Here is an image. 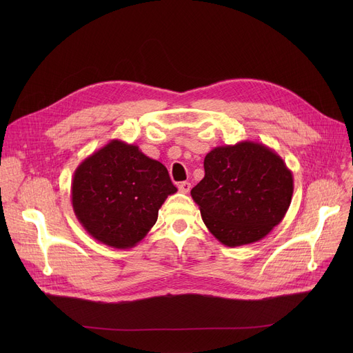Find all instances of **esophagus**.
Segmentation results:
<instances>
[{"mask_svg": "<svg viewBox=\"0 0 353 353\" xmlns=\"http://www.w3.org/2000/svg\"><path fill=\"white\" fill-rule=\"evenodd\" d=\"M190 189H192V184L189 183V181H181L180 184H179V190L181 192V193H189L190 192Z\"/></svg>", "mask_w": 353, "mask_h": 353, "instance_id": "1", "label": "esophagus"}]
</instances>
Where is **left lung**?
Wrapping results in <instances>:
<instances>
[{
    "label": "left lung",
    "mask_w": 353,
    "mask_h": 353,
    "mask_svg": "<svg viewBox=\"0 0 353 353\" xmlns=\"http://www.w3.org/2000/svg\"><path fill=\"white\" fill-rule=\"evenodd\" d=\"M190 194L210 233L236 248L259 242L283 220L293 176L274 150L246 140L208 153L205 177Z\"/></svg>",
    "instance_id": "left-lung-1"
}]
</instances>
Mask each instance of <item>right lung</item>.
Listing matches in <instances>:
<instances>
[{
	"instance_id": "right-lung-1",
	"label": "right lung",
	"mask_w": 353,
	"mask_h": 353,
	"mask_svg": "<svg viewBox=\"0 0 353 353\" xmlns=\"http://www.w3.org/2000/svg\"><path fill=\"white\" fill-rule=\"evenodd\" d=\"M176 192L160 161L139 145L111 140L74 172L71 203L88 234L110 248L128 249L150 232L164 200Z\"/></svg>"
}]
</instances>
